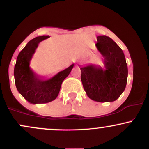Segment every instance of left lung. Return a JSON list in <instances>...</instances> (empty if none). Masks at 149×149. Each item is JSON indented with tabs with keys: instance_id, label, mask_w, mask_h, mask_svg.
Returning <instances> with one entry per match:
<instances>
[{
	"instance_id": "left-lung-1",
	"label": "left lung",
	"mask_w": 149,
	"mask_h": 149,
	"mask_svg": "<svg viewBox=\"0 0 149 149\" xmlns=\"http://www.w3.org/2000/svg\"><path fill=\"white\" fill-rule=\"evenodd\" d=\"M97 49L103 57L104 67L90 64L80 66L81 81L87 95L98 102H114L124 92L128 69L122 49L111 38L98 36Z\"/></svg>"
}]
</instances>
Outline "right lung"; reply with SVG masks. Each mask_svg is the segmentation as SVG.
<instances>
[{
    "label": "right lung",
    "instance_id": "obj_1",
    "mask_svg": "<svg viewBox=\"0 0 149 149\" xmlns=\"http://www.w3.org/2000/svg\"><path fill=\"white\" fill-rule=\"evenodd\" d=\"M48 38L49 36H42L31 40L18 54L14 69L15 82L18 92L33 104L48 103L55 100L61 83L74 66V64L70 65L51 78L38 74L31 68L30 61L39 43Z\"/></svg>",
    "mask_w": 149,
    "mask_h": 149
}]
</instances>
